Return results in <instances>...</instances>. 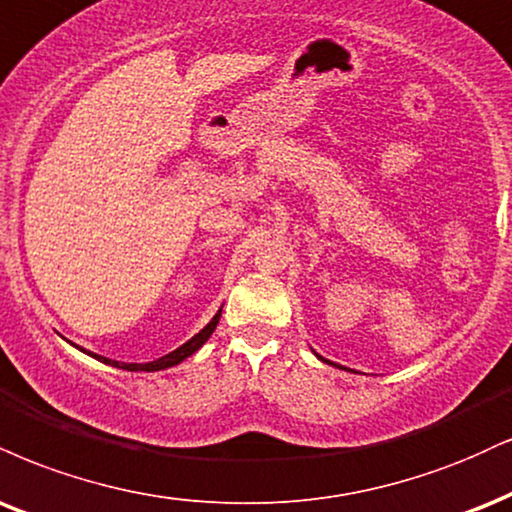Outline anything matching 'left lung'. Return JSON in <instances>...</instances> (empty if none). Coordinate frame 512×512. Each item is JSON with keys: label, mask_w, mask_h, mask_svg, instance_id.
I'll use <instances>...</instances> for the list:
<instances>
[{"label": "left lung", "mask_w": 512, "mask_h": 512, "mask_svg": "<svg viewBox=\"0 0 512 512\" xmlns=\"http://www.w3.org/2000/svg\"><path fill=\"white\" fill-rule=\"evenodd\" d=\"M319 357V360H322V362H329V360H324V357L322 355H317ZM329 365H334V362H329Z\"/></svg>", "instance_id": "left-lung-1"}]
</instances>
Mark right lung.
Returning <instances> with one entry per match:
<instances>
[{
	"label": "right lung",
	"instance_id": "add662e5",
	"mask_svg": "<svg viewBox=\"0 0 512 512\" xmlns=\"http://www.w3.org/2000/svg\"><path fill=\"white\" fill-rule=\"evenodd\" d=\"M219 317H221V310L217 312V315L212 317V322H209V324L205 326V329L200 331V334H195L193 338H190L188 343H183L181 348H176L174 353H169V355L159 357V360L145 362V365H135V362H131V365H128V362H123L121 369H128V372H138V369H143V372H157V369H166V367H174V365H178V362H183V360H186V357L193 355L197 348H202V346H205V343H207V338L212 336V331H214V329H217V324H219ZM92 357H97V360L104 362V365L119 367V362H116V360H109V357H102V355H92Z\"/></svg>",
	"mask_w": 512,
	"mask_h": 512
}]
</instances>
